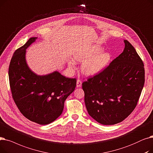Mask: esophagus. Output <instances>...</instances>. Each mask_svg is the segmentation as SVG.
I'll return each instance as SVG.
<instances>
[{
  "label": "esophagus",
  "instance_id": "esophagus-1",
  "mask_svg": "<svg viewBox=\"0 0 153 153\" xmlns=\"http://www.w3.org/2000/svg\"><path fill=\"white\" fill-rule=\"evenodd\" d=\"M82 84V82L80 79H77V81H76V87H77V88H79V87H81Z\"/></svg>",
  "mask_w": 153,
  "mask_h": 153
}]
</instances>
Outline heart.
Wrapping results in <instances>:
<instances>
[{
	"label": "heart",
	"mask_w": 153,
	"mask_h": 153,
	"mask_svg": "<svg viewBox=\"0 0 153 153\" xmlns=\"http://www.w3.org/2000/svg\"><path fill=\"white\" fill-rule=\"evenodd\" d=\"M103 48L100 45H92L79 48L74 53V59L83 62L82 71L87 76H94L103 71L110 64L111 55L108 52H103ZM70 68H74L76 63L74 59L68 61Z\"/></svg>",
	"instance_id": "b5f03b06"
}]
</instances>
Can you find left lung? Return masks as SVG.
<instances>
[{
  "instance_id": "1",
  "label": "left lung",
  "mask_w": 153,
  "mask_h": 153,
  "mask_svg": "<svg viewBox=\"0 0 153 153\" xmlns=\"http://www.w3.org/2000/svg\"><path fill=\"white\" fill-rule=\"evenodd\" d=\"M123 52L102 72L82 83L89 115L101 125H113L131 113L144 84V64L126 40Z\"/></svg>"
}]
</instances>
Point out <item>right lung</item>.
I'll return each mask as SVG.
<instances>
[{
    "label": "right lung",
    "mask_w": 153,
    "mask_h": 153,
    "mask_svg": "<svg viewBox=\"0 0 153 153\" xmlns=\"http://www.w3.org/2000/svg\"><path fill=\"white\" fill-rule=\"evenodd\" d=\"M38 37H32L14 52L9 77L13 99L25 118L45 125L62 114L65 100L75 90L76 79L63 76L54 71L40 75L27 63L26 50Z\"/></svg>",
    "instance_id": "obj_1"
}]
</instances>
